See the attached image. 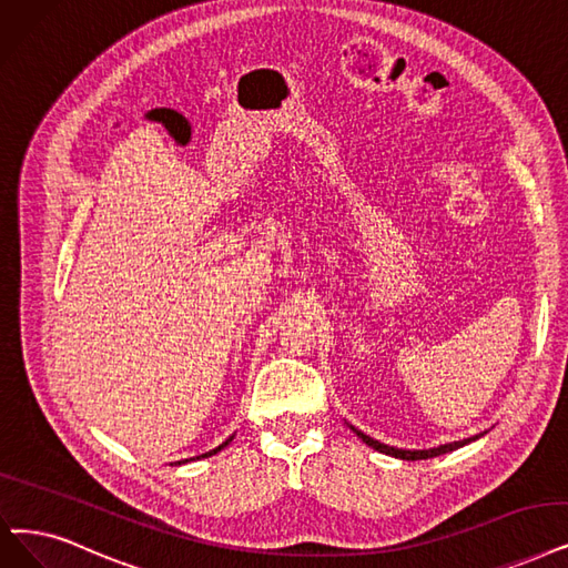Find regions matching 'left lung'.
Listing matches in <instances>:
<instances>
[{"instance_id": "8db88e82", "label": "left lung", "mask_w": 568, "mask_h": 568, "mask_svg": "<svg viewBox=\"0 0 568 568\" xmlns=\"http://www.w3.org/2000/svg\"><path fill=\"white\" fill-rule=\"evenodd\" d=\"M352 430H354V434H356L363 443L371 445V447H373V449H377V452H382V455H389V457L405 459V462L434 459V457L447 455V452H452V449H459V447H464V445H468V443H473V440H478L480 436H485V434H478V436H473V438L455 440V443H447V445H440V447H430V449H398V447H392V445H384V443H379V440H375V438H371V436H366V434H361V430H358V428H354V426H352Z\"/></svg>"}]
</instances>
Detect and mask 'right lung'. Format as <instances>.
<instances>
[{
	"instance_id": "obj_1",
	"label": "right lung",
	"mask_w": 568,
	"mask_h": 568,
	"mask_svg": "<svg viewBox=\"0 0 568 568\" xmlns=\"http://www.w3.org/2000/svg\"><path fill=\"white\" fill-rule=\"evenodd\" d=\"M231 440H233V436H231V438H229V440H225V443H221V445H219V447H214V449H210V452H205V455H200V457H212V455H216V452H221V449H223V447H225V445H229V443H231ZM200 457H193V459H200ZM186 462H189V459H184V462H176V464H186Z\"/></svg>"
}]
</instances>
